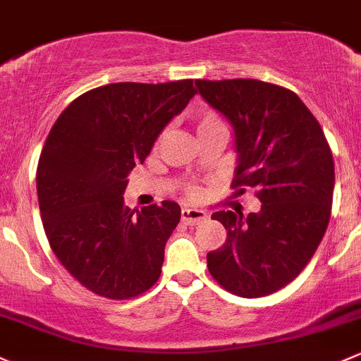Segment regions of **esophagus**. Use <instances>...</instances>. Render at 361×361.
I'll return each instance as SVG.
<instances>
[{"instance_id": "34e87169", "label": "esophagus", "mask_w": 361, "mask_h": 361, "mask_svg": "<svg viewBox=\"0 0 361 361\" xmlns=\"http://www.w3.org/2000/svg\"><path fill=\"white\" fill-rule=\"evenodd\" d=\"M208 217L205 210H198V208H182L180 219L184 224L188 226H196L200 222H203Z\"/></svg>"}]
</instances>
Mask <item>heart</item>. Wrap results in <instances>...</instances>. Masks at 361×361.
I'll use <instances>...</instances> for the list:
<instances>
[{
	"instance_id": "b5f03b06",
	"label": "heart",
	"mask_w": 361,
	"mask_h": 361,
	"mask_svg": "<svg viewBox=\"0 0 361 361\" xmlns=\"http://www.w3.org/2000/svg\"><path fill=\"white\" fill-rule=\"evenodd\" d=\"M195 126H196V132H198V137L205 135V133H208V132H214V130L226 128L221 118H219L215 113H212V111H203V113H200L198 116L195 118ZM163 137H165V133H161V135L154 140V146H153L154 153L159 149V147H161ZM188 196L189 198H198L200 189L196 188V185H189Z\"/></svg>"
}]
</instances>
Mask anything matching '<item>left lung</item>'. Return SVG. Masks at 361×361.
<instances>
[{
  "mask_svg": "<svg viewBox=\"0 0 361 361\" xmlns=\"http://www.w3.org/2000/svg\"><path fill=\"white\" fill-rule=\"evenodd\" d=\"M200 95L235 128L233 188H255L257 214H212L228 231L207 254L214 280L235 295H269L299 276L332 212L334 158L322 126L292 90L259 80H196Z\"/></svg>",
  "mask_w": 361,
  "mask_h": 361,
  "instance_id": "1",
  "label": "left lung"
}]
</instances>
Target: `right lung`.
I'll use <instances>...</instances> for the list:
<instances>
[{"label":"right lung","mask_w":361,"mask_h":361,"mask_svg":"<svg viewBox=\"0 0 361 361\" xmlns=\"http://www.w3.org/2000/svg\"><path fill=\"white\" fill-rule=\"evenodd\" d=\"M195 94L192 80L111 83L74 99L48 133L36 172L44 233L62 266L100 297L132 299L161 274L180 207L165 200L135 214L123 205L126 177Z\"/></svg>","instance_id":"right-lung-1"}]
</instances>
